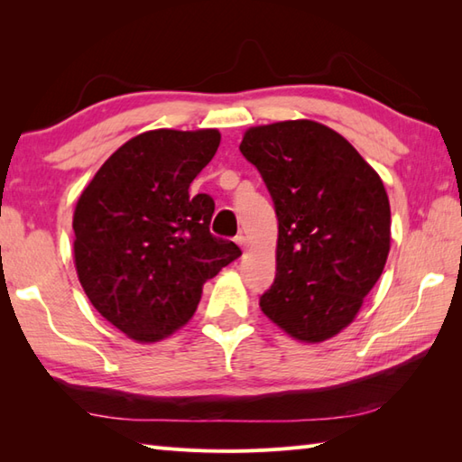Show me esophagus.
Wrapping results in <instances>:
<instances>
[{
	"label": "esophagus",
	"mask_w": 462,
	"mask_h": 462,
	"mask_svg": "<svg viewBox=\"0 0 462 462\" xmlns=\"http://www.w3.org/2000/svg\"><path fill=\"white\" fill-rule=\"evenodd\" d=\"M234 240H236V244H238V246H240V248H244V250H246V246H248V238H246V236H244V234H238V236H236V238H234Z\"/></svg>",
	"instance_id": "1"
}]
</instances>
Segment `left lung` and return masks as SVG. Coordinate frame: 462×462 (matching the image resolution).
Here are the masks:
<instances>
[{"label":"left lung","instance_id":"1","mask_svg":"<svg viewBox=\"0 0 462 462\" xmlns=\"http://www.w3.org/2000/svg\"><path fill=\"white\" fill-rule=\"evenodd\" d=\"M240 152L278 216L276 280L262 293V311L300 341L337 336L389 256L383 180L339 133L308 119L252 126Z\"/></svg>","mask_w":462,"mask_h":462}]
</instances>
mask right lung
Wrapping results in <instances>:
<instances>
[{
	"instance_id": "obj_1",
	"label": "right lung",
	"mask_w": 462,
	"mask_h": 462,
	"mask_svg": "<svg viewBox=\"0 0 462 462\" xmlns=\"http://www.w3.org/2000/svg\"><path fill=\"white\" fill-rule=\"evenodd\" d=\"M218 144L216 129L136 134L77 200V276L95 310L134 341H159L184 326L204 282L242 256L236 244L210 234V196L189 192Z\"/></svg>"
}]
</instances>
